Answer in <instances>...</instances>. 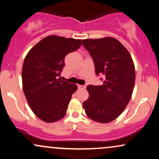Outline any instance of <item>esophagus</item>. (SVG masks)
Returning <instances> with one entry per match:
<instances>
[{
	"mask_svg": "<svg viewBox=\"0 0 159 159\" xmlns=\"http://www.w3.org/2000/svg\"><path fill=\"white\" fill-rule=\"evenodd\" d=\"M78 89H85L86 88V86L85 85H78Z\"/></svg>",
	"mask_w": 159,
	"mask_h": 159,
	"instance_id": "1",
	"label": "esophagus"
}]
</instances>
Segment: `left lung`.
Listing matches in <instances>:
<instances>
[{"instance_id":"left-lung-1","label":"left lung","mask_w":159,"mask_h":159,"mask_svg":"<svg viewBox=\"0 0 159 159\" xmlns=\"http://www.w3.org/2000/svg\"><path fill=\"white\" fill-rule=\"evenodd\" d=\"M84 47L93 60L96 75L105 79L101 86H87L89 98L83 102L86 114L98 123L118 117L132 98L135 69L130 53L114 37L83 39Z\"/></svg>"}]
</instances>
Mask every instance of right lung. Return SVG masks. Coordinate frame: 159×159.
I'll list each match as a JSON object with an SVG mask.
<instances>
[{
    "label": "right lung",
    "mask_w": 159,
    "mask_h": 159,
    "mask_svg": "<svg viewBox=\"0 0 159 159\" xmlns=\"http://www.w3.org/2000/svg\"><path fill=\"white\" fill-rule=\"evenodd\" d=\"M81 45V39L51 35L40 40L24 61V93L34 114L45 123L64 117L76 84L61 81L65 57Z\"/></svg>",
    "instance_id": "1"
}]
</instances>
